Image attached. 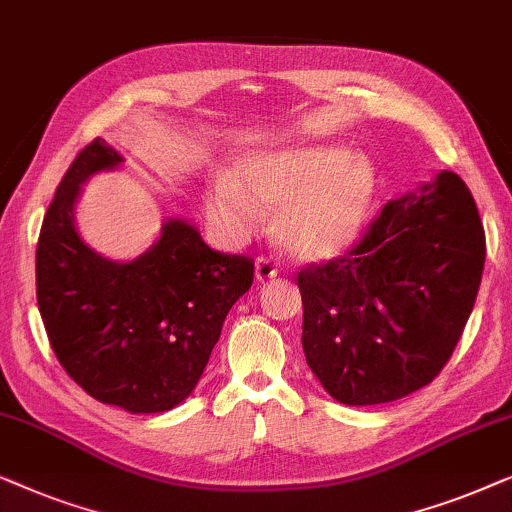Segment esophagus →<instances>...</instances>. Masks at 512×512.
<instances>
[{
  "mask_svg": "<svg viewBox=\"0 0 512 512\" xmlns=\"http://www.w3.org/2000/svg\"><path fill=\"white\" fill-rule=\"evenodd\" d=\"M255 276H257V280H271V278H276L278 276V269L276 266H273V262L269 257H257L255 259Z\"/></svg>",
  "mask_w": 512,
  "mask_h": 512,
  "instance_id": "34e87169",
  "label": "esophagus"
}]
</instances>
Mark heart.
Segmentation results:
<instances>
[{"label":"heart","instance_id":"1","mask_svg":"<svg viewBox=\"0 0 512 512\" xmlns=\"http://www.w3.org/2000/svg\"><path fill=\"white\" fill-rule=\"evenodd\" d=\"M376 169L364 155L329 143H299L236 160L232 176L213 178L208 220L229 239H243L273 208V234L304 262L338 257L357 241L376 197Z\"/></svg>","mask_w":512,"mask_h":512}]
</instances>
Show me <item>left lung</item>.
<instances>
[{
    "label": "left lung",
    "mask_w": 512,
    "mask_h": 512,
    "mask_svg": "<svg viewBox=\"0 0 512 512\" xmlns=\"http://www.w3.org/2000/svg\"><path fill=\"white\" fill-rule=\"evenodd\" d=\"M482 266L485 229L457 174L387 201L357 246L299 271L308 366L348 406L429 385L462 338Z\"/></svg>",
    "instance_id": "8db88e82"
}]
</instances>
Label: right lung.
Returning <instances> with one entry per match:
<instances>
[{
    "instance_id": "right-lung-1",
    "label": "right lung",
    "mask_w": 512,
    "mask_h": 512,
    "mask_svg": "<svg viewBox=\"0 0 512 512\" xmlns=\"http://www.w3.org/2000/svg\"><path fill=\"white\" fill-rule=\"evenodd\" d=\"M120 153L88 143L57 185L37 246V301L50 348L90 397L129 413H164L190 397L222 322L253 285L250 257L211 250L185 220H167L132 262L95 253L74 206L92 174Z\"/></svg>"
}]
</instances>
